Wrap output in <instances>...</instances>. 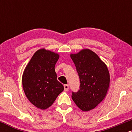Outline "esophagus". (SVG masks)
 I'll list each match as a JSON object with an SVG mask.
<instances>
[{"mask_svg":"<svg viewBox=\"0 0 132 132\" xmlns=\"http://www.w3.org/2000/svg\"><path fill=\"white\" fill-rule=\"evenodd\" d=\"M64 89L65 91H67V90H68V89H69V86H68V84H64Z\"/></svg>","mask_w":132,"mask_h":132,"instance_id":"esophagus-1","label":"esophagus"}]
</instances>
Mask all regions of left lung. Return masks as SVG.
Returning a JSON list of instances; mask_svg holds the SVG:
<instances>
[{
  "mask_svg": "<svg viewBox=\"0 0 132 132\" xmlns=\"http://www.w3.org/2000/svg\"><path fill=\"white\" fill-rule=\"evenodd\" d=\"M79 77V90L72 99L80 109L89 111L105 98L110 84L108 68L97 54L89 49L71 54Z\"/></svg>",
  "mask_w": 132,
  "mask_h": 132,
  "instance_id": "obj_1",
  "label": "left lung"
}]
</instances>
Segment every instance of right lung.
I'll list each match as a JSON object with an SVG mask.
<instances>
[{
  "label": "right lung",
  "instance_id": "add662e5",
  "mask_svg": "<svg viewBox=\"0 0 132 132\" xmlns=\"http://www.w3.org/2000/svg\"><path fill=\"white\" fill-rule=\"evenodd\" d=\"M59 54L45 49L35 53L24 70L22 85L27 99L37 108L46 109L53 104L64 86L54 69Z\"/></svg>",
  "mask_w": 132,
  "mask_h": 132
}]
</instances>
